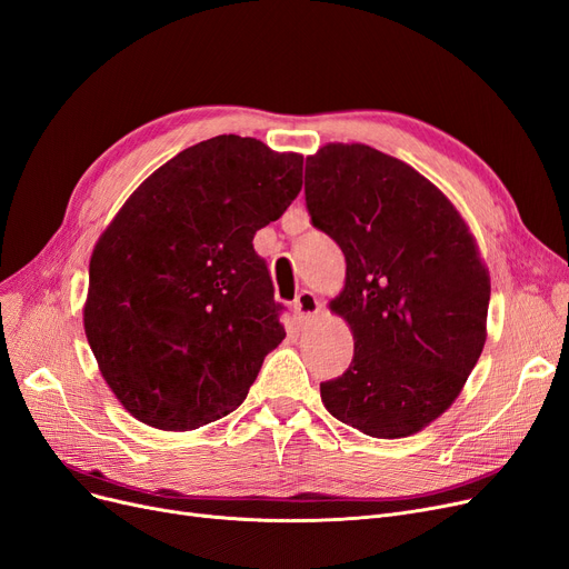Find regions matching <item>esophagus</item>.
Segmentation results:
<instances>
[{
    "instance_id": "esophagus-1",
    "label": "esophagus",
    "mask_w": 569,
    "mask_h": 569,
    "mask_svg": "<svg viewBox=\"0 0 569 569\" xmlns=\"http://www.w3.org/2000/svg\"><path fill=\"white\" fill-rule=\"evenodd\" d=\"M292 307H295V311H298V316H300L302 320H309V318H313V316L320 313V309H323V302H320L311 290H302Z\"/></svg>"
}]
</instances>
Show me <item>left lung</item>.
Segmentation results:
<instances>
[{"mask_svg":"<svg viewBox=\"0 0 569 569\" xmlns=\"http://www.w3.org/2000/svg\"><path fill=\"white\" fill-rule=\"evenodd\" d=\"M305 194L346 258L330 309L353 332V360L320 383V400L369 437L421 432L483 351L490 277L477 239L435 183L365 143L318 148Z\"/></svg>","mask_w":569,"mask_h":569,"instance_id":"1","label":"left lung"}]
</instances>
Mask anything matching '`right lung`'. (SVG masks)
I'll return each instance as SVG.
<instances>
[{"mask_svg":"<svg viewBox=\"0 0 569 569\" xmlns=\"http://www.w3.org/2000/svg\"><path fill=\"white\" fill-rule=\"evenodd\" d=\"M302 156L220 134L156 169L97 239L83 328L137 421L197 430L234 411L283 341L253 237L302 190Z\"/></svg>","mask_w":569,"mask_h":569,"instance_id":"right-lung-1","label":"right lung"}]
</instances>
